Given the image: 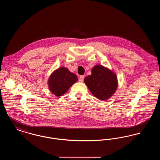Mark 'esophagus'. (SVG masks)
I'll list each match as a JSON object with an SVG mask.
<instances>
[{
    "label": "esophagus",
    "instance_id": "34e87169",
    "mask_svg": "<svg viewBox=\"0 0 160 160\" xmlns=\"http://www.w3.org/2000/svg\"><path fill=\"white\" fill-rule=\"evenodd\" d=\"M84 78V76H81L79 77V82H83Z\"/></svg>",
    "mask_w": 160,
    "mask_h": 160
}]
</instances>
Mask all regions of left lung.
<instances>
[{
  "label": "left lung",
  "instance_id": "obj_1",
  "mask_svg": "<svg viewBox=\"0 0 160 160\" xmlns=\"http://www.w3.org/2000/svg\"><path fill=\"white\" fill-rule=\"evenodd\" d=\"M91 72V75L85 77L84 83L97 98L102 101L109 99L118 88V81L116 73L101 65L94 66Z\"/></svg>",
  "mask_w": 160,
  "mask_h": 160
}]
</instances>
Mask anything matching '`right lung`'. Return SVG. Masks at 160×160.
<instances>
[{"instance_id":"obj_1","label":"right lung","mask_w":160,"mask_h":160,"mask_svg":"<svg viewBox=\"0 0 160 160\" xmlns=\"http://www.w3.org/2000/svg\"><path fill=\"white\" fill-rule=\"evenodd\" d=\"M77 80L76 74L70 72L68 69L61 67L51 74L48 80V86L50 91L59 97L68 91Z\"/></svg>"}]
</instances>
